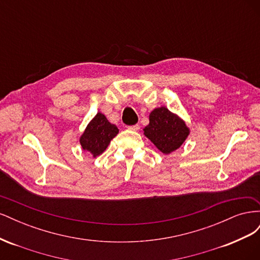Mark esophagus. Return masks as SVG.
<instances>
[{
  "mask_svg": "<svg viewBox=\"0 0 260 260\" xmlns=\"http://www.w3.org/2000/svg\"><path fill=\"white\" fill-rule=\"evenodd\" d=\"M129 130H132V131H138L140 129V125L139 124H133V125H129L128 127Z\"/></svg>",
  "mask_w": 260,
  "mask_h": 260,
  "instance_id": "esophagus-1",
  "label": "esophagus"
}]
</instances>
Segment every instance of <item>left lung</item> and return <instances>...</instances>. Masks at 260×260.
Returning a JSON list of instances; mask_svg holds the SVG:
<instances>
[{"instance_id": "1", "label": "left lung", "mask_w": 260, "mask_h": 260, "mask_svg": "<svg viewBox=\"0 0 260 260\" xmlns=\"http://www.w3.org/2000/svg\"><path fill=\"white\" fill-rule=\"evenodd\" d=\"M144 135L164 154L176 151L188 136V129L178 116L166 107L156 108L149 115V123Z\"/></svg>"}]
</instances>
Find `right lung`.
Listing matches in <instances>:
<instances>
[{
    "mask_svg": "<svg viewBox=\"0 0 260 260\" xmlns=\"http://www.w3.org/2000/svg\"><path fill=\"white\" fill-rule=\"evenodd\" d=\"M117 133L116 125L109 122L103 114L98 113L81 136L80 143L84 151L96 157L105 151Z\"/></svg>",
    "mask_w": 260,
    "mask_h": 260,
    "instance_id": "add662e5",
    "label": "right lung"
}]
</instances>
